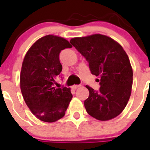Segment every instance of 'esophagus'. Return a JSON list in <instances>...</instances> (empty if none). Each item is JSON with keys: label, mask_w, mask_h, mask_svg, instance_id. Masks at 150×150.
Here are the masks:
<instances>
[{"label": "esophagus", "mask_w": 150, "mask_h": 150, "mask_svg": "<svg viewBox=\"0 0 150 150\" xmlns=\"http://www.w3.org/2000/svg\"><path fill=\"white\" fill-rule=\"evenodd\" d=\"M80 86H81V85H73V86H72V88L73 89H76L78 88H79Z\"/></svg>", "instance_id": "34e87169"}]
</instances>
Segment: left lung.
Instances as JSON below:
<instances>
[{
	"label": "left lung",
	"instance_id": "8db88e82",
	"mask_svg": "<svg viewBox=\"0 0 150 150\" xmlns=\"http://www.w3.org/2000/svg\"><path fill=\"white\" fill-rule=\"evenodd\" d=\"M70 43L88 62L91 74L100 78L98 91L86 86L89 91L84 102L86 112L102 121L118 116L132 89L133 69L126 52L120 43L101 34L74 38Z\"/></svg>",
	"mask_w": 150,
	"mask_h": 150
}]
</instances>
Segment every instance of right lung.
<instances>
[{
	"label": "right lung",
	"instance_id": "1",
	"mask_svg": "<svg viewBox=\"0 0 150 150\" xmlns=\"http://www.w3.org/2000/svg\"><path fill=\"white\" fill-rule=\"evenodd\" d=\"M71 47L64 38L48 35L36 40L25 56L21 91L30 111L41 121L53 122L64 117L72 98L69 88L54 87L62 70L60 51Z\"/></svg>",
	"mask_w": 150,
	"mask_h": 150
}]
</instances>
